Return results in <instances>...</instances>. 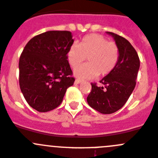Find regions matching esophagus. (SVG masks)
<instances>
[{
  "label": "esophagus",
  "instance_id": "34e87169",
  "mask_svg": "<svg viewBox=\"0 0 158 158\" xmlns=\"http://www.w3.org/2000/svg\"><path fill=\"white\" fill-rule=\"evenodd\" d=\"M82 82L81 80H79V79H77V80H75L74 81V84L75 85H79V84H81Z\"/></svg>",
  "mask_w": 158,
  "mask_h": 158
}]
</instances>
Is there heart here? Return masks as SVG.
I'll use <instances>...</instances> for the list:
<instances>
[{"instance_id":"obj_1","label":"heart","mask_w":158,"mask_h":158,"mask_svg":"<svg viewBox=\"0 0 158 158\" xmlns=\"http://www.w3.org/2000/svg\"><path fill=\"white\" fill-rule=\"evenodd\" d=\"M86 58L89 63L77 68L75 76L80 78H92L99 74L106 76L118 64L119 48L115 43L109 42L103 36L88 34L81 39L79 44H72L67 52V60L73 68L80 66Z\"/></svg>"}]
</instances>
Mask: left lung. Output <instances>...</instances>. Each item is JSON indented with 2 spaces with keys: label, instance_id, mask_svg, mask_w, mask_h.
<instances>
[{
  "label": "left lung",
  "instance_id": "obj_1",
  "mask_svg": "<svg viewBox=\"0 0 158 158\" xmlns=\"http://www.w3.org/2000/svg\"><path fill=\"white\" fill-rule=\"evenodd\" d=\"M106 34L112 36L119 48V60L114 70L100 81L102 86L92 83V91L87 97L91 107L103 114L118 111L128 101L135 89L140 66L136 51L128 40L112 32Z\"/></svg>",
  "mask_w": 158,
  "mask_h": 158
}]
</instances>
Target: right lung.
<instances>
[{
	"label": "right lung",
	"instance_id": "obj_1",
	"mask_svg": "<svg viewBox=\"0 0 158 158\" xmlns=\"http://www.w3.org/2000/svg\"><path fill=\"white\" fill-rule=\"evenodd\" d=\"M71 32L52 30L30 40L19 63V86L32 108L48 112L58 107L75 79L67 60Z\"/></svg>",
	"mask_w": 158,
	"mask_h": 158
}]
</instances>
